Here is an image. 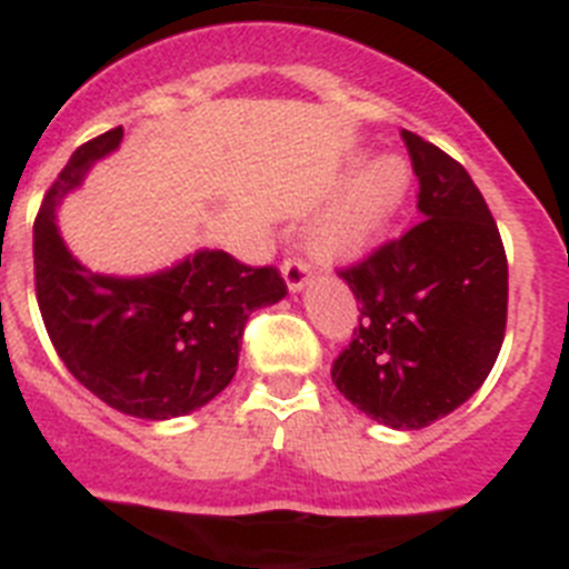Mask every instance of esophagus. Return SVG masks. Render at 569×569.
Listing matches in <instances>:
<instances>
[{"mask_svg":"<svg viewBox=\"0 0 569 569\" xmlns=\"http://www.w3.org/2000/svg\"><path fill=\"white\" fill-rule=\"evenodd\" d=\"M283 278H286V286H289V291H300L306 283H309V266H306V260H300V257H289V260H283Z\"/></svg>","mask_w":569,"mask_h":569,"instance_id":"obj_1","label":"esophagus"}]
</instances>
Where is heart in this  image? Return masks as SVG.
Instances as JSON below:
<instances>
[{"instance_id": "b5f03b06", "label": "heart", "mask_w": 569, "mask_h": 569, "mask_svg": "<svg viewBox=\"0 0 569 569\" xmlns=\"http://www.w3.org/2000/svg\"><path fill=\"white\" fill-rule=\"evenodd\" d=\"M409 191V168L401 157H375L346 186L340 200L320 217L312 243L326 260L363 254L389 229Z\"/></svg>"}]
</instances>
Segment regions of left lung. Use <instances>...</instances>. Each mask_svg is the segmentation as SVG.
<instances>
[{
	"mask_svg": "<svg viewBox=\"0 0 569 569\" xmlns=\"http://www.w3.org/2000/svg\"><path fill=\"white\" fill-rule=\"evenodd\" d=\"M421 220L340 269L358 329L332 363L346 401L392 429H423L481 387L507 329V254L467 168L403 131Z\"/></svg>",
	"mask_w": 569,
	"mask_h": 569,
	"instance_id": "obj_1",
	"label": "left lung"
}]
</instances>
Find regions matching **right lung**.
<instances>
[{
  "label": "right lung",
  "mask_w": 569,
  "mask_h": 569,
  "mask_svg": "<svg viewBox=\"0 0 569 569\" xmlns=\"http://www.w3.org/2000/svg\"><path fill=\"white\" fill-rule=\"evenodd\" d=\"M122 128L82 142L33 223V280L48 338L68 372L122 415L168 421L206 407L237 372L246 320L286 298L274 266L202 249L148 278L97 274L68 251L57 202L117 151Z\"/></svg>",
  "instance_id": "right-lung-1"
}]
</instances>
